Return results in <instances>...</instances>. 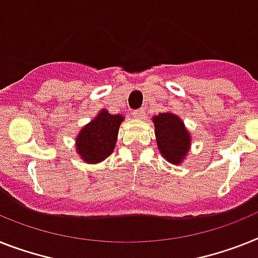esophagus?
<instances>
[{
  "mask_svg": "<svg viewBox=\"0 0 258 258\" xmlns=\"http://www.w3.org/2000/svg\"><path fill=\"white\" fill-rule=\"evenodd\" d=\"M133 115L135 116L136 119H144L146 118V111L143 109H138V110H134Z\"/></svg>",
  "mask_w": 258,
  "mask_h": 258,
  "instance_id": "obj_1",
  "label": "esophagus"
}]
</instances>
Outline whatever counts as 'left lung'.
I'll use <instances>...</instances> for the list:
<instances>
[{"label": "left lung", "instance_id": "obj_1", "mask_svg": "<svg viewBox=\"0 0 258 258\" xmlns=\"http://www.w3.org/2000/svg\"><path fill=\"white\" fill-rule=\"evenodd\" d=\"M160 152L172 164H179L189 151L190 134L174 114L161 112L153 118Z\"/></svg>", "mask_w": 258, "mask_h": 258}]
</instances>
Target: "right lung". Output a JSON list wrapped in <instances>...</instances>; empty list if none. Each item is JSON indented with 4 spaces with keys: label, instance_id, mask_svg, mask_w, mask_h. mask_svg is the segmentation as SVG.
<instances>
[{
    "label": "right lung",
    "instance_id": "right-lung-1",
    "mask_svg": "<svg viewBox=\"0 0 258 258\" xmlns=\"http://www.w3.org/2000/svg\"><path fill=\"white\" fill-rule=\"evenodd\" d=\"M123 119L119 114L111 115L102 110L94 120L86 124L76 140L81 159L94 164L109 157L115 147L119 125Z\"/></svg>",
    "mask_w": 258,
    "mask_h": 258
}]
</instances>
